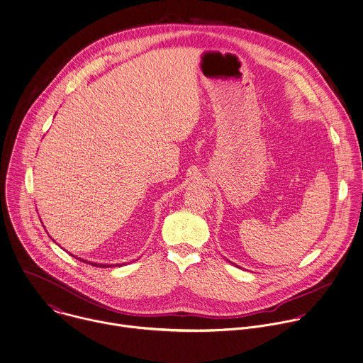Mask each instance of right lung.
I'll return each instance as SVG.
<instances>
[{"label":"right lung","mask_w":363,"mask_h":363,"mask_svg":"<svg viewBox=\"0 0 363 363\" xmlns=\"http://www.w3.org/2000/svg\"><path fill=\"white\" fill-rule=\"evenodd\" d=\"M74 257H77V256H74ZM77 259H80V260H83V262H86V263H90V264H93V266H97V267H111V266H123L125 263H117V264H104V263H93V262H89V260H84V259H82V257H77Z\"/></svg>","instance_id":"obj_1"}]
</instances>
